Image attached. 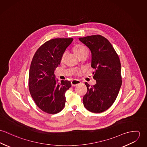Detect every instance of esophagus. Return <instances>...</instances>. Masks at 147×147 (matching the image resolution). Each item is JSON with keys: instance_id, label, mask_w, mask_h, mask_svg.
Wrapping results in <instances>:
<instances>
[{"instance_id": "34e87169", "label": "esophagus", "mask_w": 147, "mask_h": 147, "mask_svg": "<svg viewBox=\"0 0 147 147\" xmlns=\"http://www.w3.org/2000/svg\"><path fill=\"white\" fill-rule=\"evenodd\" d=\"M81 82L80 80H77V79H74V80H72L71 81V84H72V86H76L78 84H80Z\"/></svg>"}]
</instances>
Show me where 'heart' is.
<instances>
[{
    "label": "heart",
    "mask_w": 147,
    "mask_h": 147,
    "mask_svg": "<svg viewBox=\"0 0 147 147\" xmlns=\"http://www.w3.org/2000/svg\"><path fill=\"white\" fill-rule=\"evenodd\" d=\"M73 51L75 53V54L78 56L79 55H80V54L83 53L84 51H86V49L85 48V47L82 45H78L75 46L74 48H73Z\"/></svg>",
    "instance_id": "heart-1"
}]
</instances>
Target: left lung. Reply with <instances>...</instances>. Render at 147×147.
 <instances>
[{
    "label": "left lung",
    "instance_id": "1",
    "mask_svg": "<svg viewBox=\"0 0 147 147\" xmlns=\"http://www.w3.org/2000/svg\"><path fill=\"white\" fill-rule=\"evenodd\" d=\"M92 54L91 67L95 69L96 84L85 83L87 92L83 98L84 107L92 113L107 110L114 102L122 85L121 64L114 47L106 38L94 35L79 38Z\"/></svg>",
    "mask_w": 147,
    "mask_h": 147
}]
</instances>
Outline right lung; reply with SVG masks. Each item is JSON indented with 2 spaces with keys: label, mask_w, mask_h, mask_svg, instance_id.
Here are the masks:
<instances>
[{
  "label": "right lung",
  "mask_w": 147,
  "mask_h": 147,
  "mask_svg": "<svg viewBox=\"0 0 147 147\" xmlns=\"http://www.w3.org/2000/svg\"><path fill=\"white\" fill-rule=\"evenodd\" d=\"M73 38H55L43 43L32 59L29 74V89L37 106L48 114L63 110L65 92L71 86L68 80L55 79L54 71Z\"/></svg>",
  "instance_id": "add662e5"
}]
</instances>
